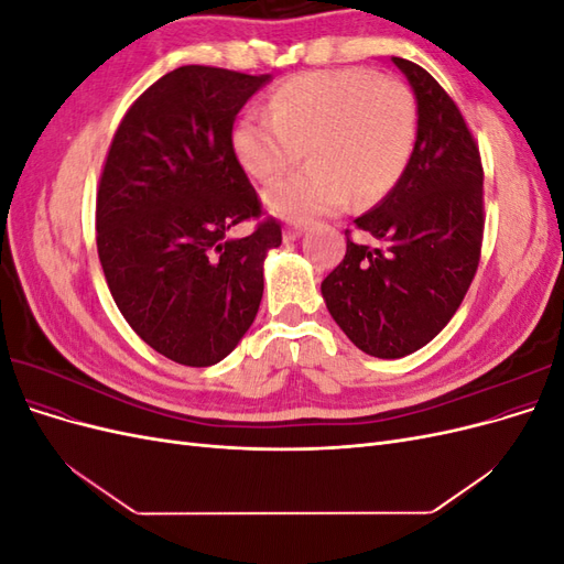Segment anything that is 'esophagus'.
Here are the masks:
<instances>
[{
	"label": "esophagus",
	"mask_w": 564,
	"mask_h": 564,
	"mask_svg": "<svg viewBox=\"0 0 564 564\" xmlns=\"http://www.w3.org/2000/svg\"><path fill=\"white\" fill-rule=\"evenodd\" d=\"M305 232V228L303 226H292V228H284V240L286 242H294V240H299V237Z\"/></svg>",
	"instance_id": "34e87169"
}]
</instances>
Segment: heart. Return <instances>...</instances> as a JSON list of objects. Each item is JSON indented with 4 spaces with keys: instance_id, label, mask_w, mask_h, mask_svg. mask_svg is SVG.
<instances>
[{
    "instance_id": "b5f03b06",
    "label": "heart",
    "mask_w": 564,
    "mask_h": 564,
    "mask_svg": "<svg viewBox=\"0 0 564 564\" xmlns=\"http://www.w3.org/2000/svg\"><path fill=\"white\" fill-rule=\"evenodd\" d=\"M416 141V100L404 84L369 70H319L286 79L268 115H247L232 131L245 172L275 181L303 150L311 164L265 191V207L286 220L334 214L381 199L402 178Z\"/></svg>"
}]
</instances>
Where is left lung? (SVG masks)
<instances>
[{"mask_svg": "<svg viewBox=\"0 0 564 564\" xmlns=\"http://www.w3.org/2000/svg\"><path fill=\"white\" fill-rule=\"evenodd\" d=\"M416 98V143L398 185L355 226L388 242L348 240L322 299L362 352L398 360L458 311L482 247V162L454 100L421 65L392 56Z\"/></svg>", "mask_w": 564, "mask_h": 564, "instance_id": "obj_1", "label": "left lung"}]
</instances>
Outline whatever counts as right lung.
Instances as JSON below:
<instances>
[{
  "label": "right lung",
  "instance_id": "obj_1",
  "mask_svg": "<svg viewBox=\"0 0 564 564\" xmlns=\"http://www.w3.org/2000/svg\"><path fill=\"white\" fill-rule=\"evenodd\" d=\"M270 75L183 65L119 124L100 176L96 245L110 294L145 344L185 367H212L259 313L263 261L282 245L232 150L235 117Z\"/></svg>",
  "mask_w": 564,
  "mask_h": 564
}]
</instances>
